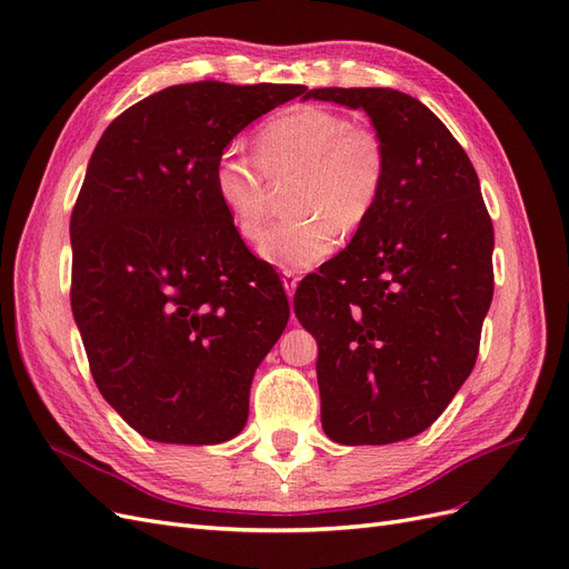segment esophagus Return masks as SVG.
I'll list each match as a JSON object with an SVG mask.
<instances>
[{"instance_id":"esophagus-1","label":"esophagus","mask_w":569,"mask_h":569,"mask_svg":"<svg viewBox=\"0 0 569 569\" xmlns=\"http://www.w3.org/2000/svg\"><path fill=\"white\" fill-rule=\"evenodd\" d=\"M299 274L295 272V270H284L282 272V284H284V291H287V297L291 299L295 297V291H297V287H299Z\"/></svg>"}]
</instances>
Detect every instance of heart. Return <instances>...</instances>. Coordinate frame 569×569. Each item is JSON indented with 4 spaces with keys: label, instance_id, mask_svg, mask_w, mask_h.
Instances as JSON below:
<instances>
[{
    "label": "heart",
    "instance_id": "heart-1",
    "mask_svg": "<svg viewBox=\"0 0 569 569\" xmlns=\"http://www.w3.org/2000/svg\"><path fill=\"white\" fill-rule=\"evenodd\" d=\"M389 157L372 128L325 107H291L256 132V153L230 144L218 153L211 184L234 230L256 239L267 214L270 179L295 174V217L258 239V253L284 270H301L330 256L341 234L360 230L385 194Z\"/></svg>",
    "mask_w": 569,
    "mask_h": 569
}]
</instances>
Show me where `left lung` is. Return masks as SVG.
<instances>
[{"mask_svg":"<svg viewBox=\"0 0 569 569\" xmlns=\"http://www.w3.org/2000/svg\"><path fill=\"white\" fill-rule=\"evenodd\" d=\"M311 97L363 109L389 157L370 220L295 295L318 341L322 429L347 446L403 441L441 416L475 368L493 297V226L468 153L422 101L391 88Z\"/></svg>","mask_w":569,"mask_h":569,"instance_id":"left-lung-1","label":"left lung"}]
</instances>
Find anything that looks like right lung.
<instances>
[{"label":"right lung","mask_w":569,"mask_h":569,"mask_svg":"<svg viewBox=\"0 0 569 569\" xmlns=\"http://www.w3.org/2000/svg\"><path fill=\"white\" fill-rule=\"evenodd\" d=\"M303 84H173L101 134L71 216V306L101 396L142 437L242 432L258 363L289 320L282 282L218 203V153Z\"/></svg>","instance_id":"right-lung-1"}]
</instances>
